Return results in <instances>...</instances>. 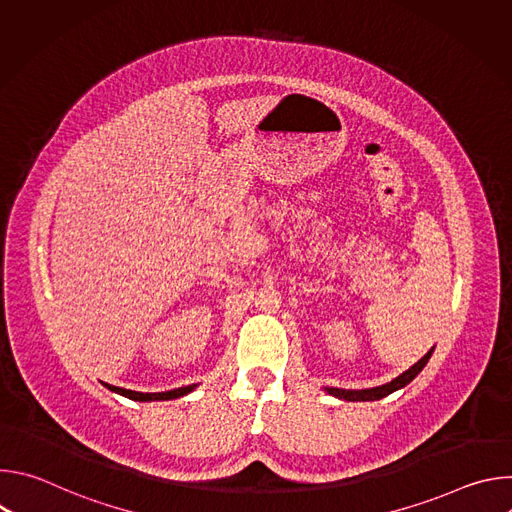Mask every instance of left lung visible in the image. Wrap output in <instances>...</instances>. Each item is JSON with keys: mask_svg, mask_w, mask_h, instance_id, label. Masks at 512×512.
Masks as SVG:
<instances>
[{"mask_svg": "<svg viewBox=\"0 0 512 512\" xmlns=\"http://www.w3.org/2000/svg\"><path fill=\"white\" fill-rule=\"evenodd\" d=\"M431 352H433V348H431V350H429L421 360H417L409 371H405L403 375H399L397 379H393V381H391V383H387V385L373 387V389H362V391H346V389L326 387V391H328L330 395L338 397V399H344V401H379V399H383V397L391 395L393 391L403 389L405 385H409V383H411V381H413V379L423 371V367L427 364V360H429Z\"/></svg>", "mask_w": 512, "mask_h": 512, "instance_id": "obj_1", "label": "left lung"}]
</instances>
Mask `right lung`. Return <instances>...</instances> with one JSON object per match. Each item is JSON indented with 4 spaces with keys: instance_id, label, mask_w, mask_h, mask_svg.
<instances>
[{
    "instance_id": "obj_1",
    "label": "right lung",
    "mask_w": 512,
    "mask_h": 512,
    "mask_svg": "<svg viewBox=\"0 0 512 512\" xmlns=\"http://www.w3.org/2000/svg\"><path fill=\"white\" fill-rule=\"evenodd\" d=\"M107 387L127 399H133V401H170V399L184 397L196 389V385H188V387H180V389L164 391V393H139V391H129V389H121V387H113V385H107Z\"/></svg>"
}]
</instances>
